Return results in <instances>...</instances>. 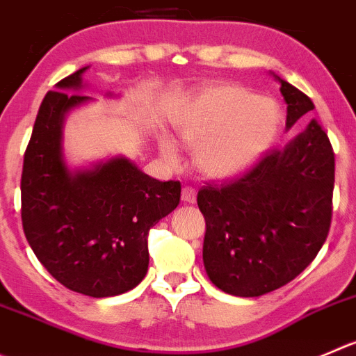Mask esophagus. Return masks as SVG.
Segmentation results:
<instances>
[{
	"instance_id": "obj_1",
	"label": "esophagus",
	"mask_w": 356,
	"mask_h": 356,
	"mask_svg": "<svg viewBox=\"0 0 356 356\" xmlns=\"http://www.w3.org/2000/svg\"><path fill=\"white\" fill-rule=\"evenodd\" d=\"M181 201L185 202V204H192V202H195V191L192 187H184V191H181Z\"/></svg>"
}]
</instances>
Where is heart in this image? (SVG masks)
Masks as SVG:
<instances>
[{
    "label": "heart",
    "mask_w": 356,
    "mask_h": 356,
    "mask_svg": "<svg viewBox=\"0 0 356 356\" xmlns=\"http://www.w3.org/2000/svg\"><path fill=\"white\" fill-rule=\"evenodd\" d=\"M277 122V108L270 99L253 97L238 86H220L195 99L178 124V133L188 147H195L199 171L222 180L243 172L267 150ZM161 152L171 164L178 161L171 138H161Z\"/></svg>",
    "instance_id": "heart-1"
}]
</instances>
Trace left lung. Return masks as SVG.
Segmentation results:
<instances>
[{"mask_svg":"<svg viewBox=\"0 0 356 356\" xmlns=\"http://www.w3.org/2000/svg\"><path fill=\"white\" fill-rule=\"evenodd\" d=\"M286 103V129L314 108L292 83L274 76ZM334 150L316 120L282 150L264 155L239 178L206 184L197 206L206 220L202 262L223 292L259 297L299 276L330 229Z\"/></svg>","mask_w":356,"mask_h":356,"instance_id":"8db88e82","label":"left lung"}]
</instances>
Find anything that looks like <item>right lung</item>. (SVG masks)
<instances>
[{"mask_svg":"<svg viewBox=\"0 0 356 356\" xmlns=\"http://www.w3.org/2000/svg\"><path fill=\"white\" fill-rule=\"evenodd\" d=\"M86 70L43 97L24 154L22 227L60 285L89 297H113L145 277L148 231L180 204L181 185L155 180L125 157L74 172L67 168L63 125L73 108L92 99L79 94Z\"/></svg>","mask_w":356,"mask_h":356,"instance_id":"obj_1","label":"right lung"}]
</instances>
